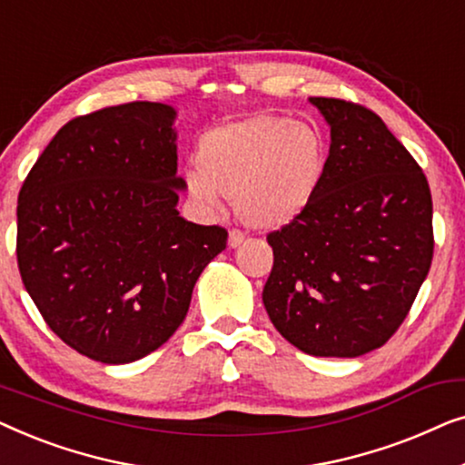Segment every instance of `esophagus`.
<instances>
[{"mask_svg": "<svg viewBox=\"0 0 465 465\" xmlns=\"http://www.w3.org/2000/svg\"><path fill=\"white\" fill-rule=\"evenodd\" d=\"M243 241H245V234L241 232V231H231V232H228V247H232V250H234V247H239L241 243H243Z\"/></svg>", "mask_w": 465, "mask_h": 465, "instance_id": "1", "label": "esophagus"}]
</instances>
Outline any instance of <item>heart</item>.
Listing matches in <instances>:
<instances>
[{
    "mask_svg": "<svg viewBox=\"0 0 465 465\" xmlns=\"http://www.w3.org/2000/svg\"><path fill=\"white\" fill-rule=\"evenodd\" d=\"M196 169L183 175L201 212L215 213L220 194L258 231L292 224L311 207L328 169V143L311 120L252 114L207 131L196 145Z\"/></svg>",
    "mask_w": 465,
    "mask_h": 465,
    "instance_id": "obj_1",
    "label": "heart"
}]
</instances>
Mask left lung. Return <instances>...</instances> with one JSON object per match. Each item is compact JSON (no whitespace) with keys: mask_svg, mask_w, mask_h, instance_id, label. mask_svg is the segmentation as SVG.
Instances as JSON below:
<instances>
[{"mask_svg":"<svg viewBox=\"0 0 465 465\" xmlns=\"http://www.w3.org/2000/svg\"><path fill=\"white\" fill-rule=\"evenodd\" d=\"M330 126L328 169L301 218L271 232L262 302L272 326L317 358H358L391 339L434 256L423 171L383 120L311 97Z\"/></svg>","mask_w":465,"mask_h":465,"instance_id":"obj_1","label":"left lung"}]
</instances>
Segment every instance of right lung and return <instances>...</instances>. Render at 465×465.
Masks as SVG:
<instances>
[{
    "instance_id": "add662e5",
    "label": "right lung",
    "mask_w": 465,
    "mask_h": 465,
    "mask_svg": "<svg viewBox=\"0 0 465 465\" xmlns=\"http://www.w3.org/2000/svg\"><path fill=\"white\" fill-rule=\"evenodd\" d=\"M177 112L152 101L69 120L18 193L16 258L44 322L75 351L129 364L167 342L228 232L177 212Z\"/></svg>"
}]
</instances>
